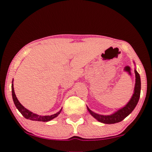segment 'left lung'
Listing matches in <instances>:
<instances>
[{"label": "left lung", "instance_id": "left-lung-1", "mask_svg": "<svg viewBox=\"0 0 152 152\" xmlns=\"http://www.w3.org/2000/svg\"><path fill=\"white\" fill-rule=\"evenodd\" d=\"M135 86L134 89V93H133L132 98L131 99L129 102H128L125 107L118 110L114 114L110 115H101L96 114L94 112H92L91 110L87 107L89 113H91L92 116H93L95 119H97L99 121L106 123V124H113V123H116L121 121L125 119L126 117H127L129 115L132 113L135 107L137 105L140 96L141 92V80L140 76L137 71L135 70Z\"/></svg>", "mask_w": 152, "mask_h": 152}]
</instances>
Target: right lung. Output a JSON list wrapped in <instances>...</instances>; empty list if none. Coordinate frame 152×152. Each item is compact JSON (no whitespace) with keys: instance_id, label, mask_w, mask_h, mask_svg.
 <instances>
[{"instance_id":"add662e5","label":"right lung","mask_w":152,"mask_h":152,"mask_svg":"<svg viewBox=\"0 0 152 152\" xmlns=\"http://www.w3.org/2000/svg\"><path fill=\"white\" fill-rule=\"evenodd\" d=\"M12 99H13L14 103L16 106L17 109L19 110V111L21 113L23 116L25 118H26L27 119H30L32 121H49L51 119H53V118L56 117L58 116V115L60 114L61 111V109L60 110V111L58 112L57 113H56L54 115H50V116H41V115H37L36 114H34L32 112L29 111V110H27V109L23 106V105L20 103L19 101H18L17 98L15 95V91H14V88H13V84H12Z\"/></svg>"}]
</instances>
